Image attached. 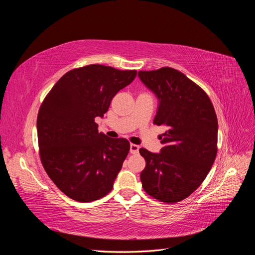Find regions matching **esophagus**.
<instances>
[{"label": "esophagus", "instance_id": "obj_1", "mask_svg": "<svg viewBox=\"0 0 255 255\" xmlns=\"http://www.w3.org/2000/svg\"><path fill=\"white\" fill-rule=\"evenodd\" d=\"M130 148H129V151L132 154H137L138 152H139V145L137 144H134V143H130Z\"/></svg>", "mask_w": 255, "mask_h": 255}]
</instances>
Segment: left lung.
Here are the masks:
<instances>
[{
	"label": "left lung",
	"instance_id": "left-lung-1",
	"mask_svg": "<svg viewBox=\"0 0 255 255\" xmlns=\"http://www.w3.org/2000/svg\"><path fill=\"white\" fill-rule=\"evenodd\" d=\"M138 76L158 99L153 123L167 128L160 153L139 149L145 159L142 188L173 204L189 197L211 170L217 155V116L206 92L179 70L163 67Z\"/></svg>",
	"mask_w": 255,
	"mask_h": 255
}]
</instances>
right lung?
Segmentation results:
<instances>
[{
	"mask_svg": "<svg viewBox=\"0 0 255 255\" xmlns=\"http://www.w3.org/2000/svg\"><path fill=\"white\" fill-rule=\"evenodd\" d=\"M136 70L88 65L64 74L45 96L37 116L39 155L45 172L66 196L79 202L113 189L129 151L125 138L99 133L95 119L109 111Z\"/></svg>",
	"mask_w": 255,
	"mask_h": 255,
	"instance_id": "obj_1",
	"label": "right lung"
}]
</instances>
